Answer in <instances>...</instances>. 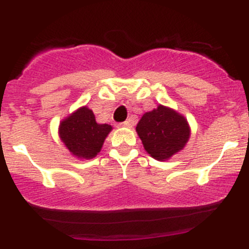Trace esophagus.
I'll use <instances>...</instances> for the list:
<instances>
[{
  "label": "esophagus",
  "mask_w": 249,
  "mask_h": 249,
  "mask_svg": "<svg viewBox=\"0 0 249 249\" xmlns=\"http://www.w3.org/2000/svg\"><path fill=\"white\" fill-rule=\"evenodd\" d=\"M132 125H134V120L129 119V120H125L124 123H122V124H120V126H123V127H131Z\"/></svg>",
  "instance_id": "34e87169"
}]
</instances>
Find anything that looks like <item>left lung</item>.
<instances>
[{"label": "left lung", "instance_id": "1", "mask_svg": "<svg viewBox=\"0 0 249 249\" xmlns=\"http://www.w3.org/2000/svg\"><path fill=\"white\" fill-rule=\"evenodd\" d=\"M143 147L157 160H165L183 149L190 136L184 117L160 105L143 114L136 126Z\"/></svg>", "mask_w": 249, "mask_h": 249}]
</instances>
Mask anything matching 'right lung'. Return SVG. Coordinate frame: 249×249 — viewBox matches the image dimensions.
<instances>
[{
  "instance_id": "add662e5",
  "label": "right lung",
  "mask_w": 249,
  "mask_h": 249,
  "mask_svg": "<svg viewBox=\"0 0 249 249\" xmlns=\"http://www.w3.org/2000/svg\"><path fill=\"white\" fill-rule=\"evenodd\" d=\"M110 130L108 124H97L91 109L82 107L61 122L59 134L72 154L91 159L101 150Z\"/></svg>"
}]
</instances>
